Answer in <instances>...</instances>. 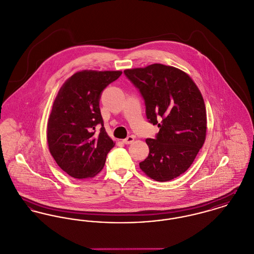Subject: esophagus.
Instances as JSON below:
<instances>
[{
  "label": "esophagus",
  "instance_id": "34e87169",
  "mask_svg": "<svg viewBox=\"0 0 254 254\" xmlns=\"http://www.w3.org/2000/svg\"><path fill=\"white\" fill-rule=\"evenodd\" d=\"M133 141H134V137L131 135V136H127L126 139H124L123 143L126 145H128V144H131Z\"/></svg>",
  "mask_w": 254,
  "mask_h": 254
}]
</instances>
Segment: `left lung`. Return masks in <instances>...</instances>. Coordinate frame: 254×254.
I'll return each instance as SVG.
<instances>
[{
    "instance_id": "1",
    "label": "left lung",
    "mask_w": 254,
    "mask_h": 254,
    "mask_svg": "<svg viewBox=\"0 0 254 254\" xmlns=\"http://www.w3.org/2000/svg\"><path fill=\"white\" fill-rule=\"evenodd\" d=\"M124 73L144 98L147 119L159 127L155 139H146L149 156L139 166L155 181H171L190 167L205 142L201 92L189 74L170 65L154 64Z\"/></svg>"
}]
</instances>
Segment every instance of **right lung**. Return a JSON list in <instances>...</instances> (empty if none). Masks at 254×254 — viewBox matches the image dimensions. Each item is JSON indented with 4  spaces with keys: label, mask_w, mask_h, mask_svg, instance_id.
Listing matches in <instances>:
<instances>
[{
    "label": "right lung",
    "mask_w": 254,
    "mask_h": 254,
    "mask_svg": "<svg viewBox=\"0 0 254 254\" xmlns=\"http://www.w3.org/2000/svg\"><path fill=\"white\" fill-rule=\"evenodd\" d=\"M121 74V70H82L59 90L47 123V142L60 168L72 178L98 174L115 146L103 127L99 99ZM98 124L102 126L99 133L95 131Z\"/></svg>",
    "instance_id": "1"
}]
</instances>
